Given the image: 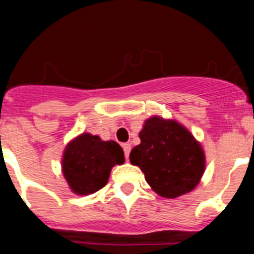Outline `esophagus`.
<instances>
[{
    "mask_svg": "<svg viewBox=\"0 0 254 254\" xmlns=\"http://www.w3.org/2000/svg\"><path fill=\"white\" fill-rule=\"evenodd\" d=\"M122 147H123V151H125V156H126V159H128L129 152H131V143H128V142L123 143Z\"/></svg>",
    "mask_w": 254,
    "mask_h": 254,
    "instance_id": "34e87169",
    "label": "esophagus"
}]
</instances>
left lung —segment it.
Here are the masks:
<instances>
[{
  "instance_id": "left-lung-1",
  "label": "left lung",
  "mask_w": 254,
  "mask_h": 254,
  "mask_svg": "<svg viewBox=\"0 0 254 254\" xmlns=\"http://www.w3.org/2000/svg\"><path fill=\"white\" fill-rule=\"evenodd\" d=\"M141 143L129 154L152 190L165 198H177L193 190L205 173L201 143L176 120L147 118L140 131Z\"/></svg>"
}]
</instances>
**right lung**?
Masks as SVG:
<instances>
[{"instance_id": "right-lung-1", "label": "right lung", "mask_w": 254, "mask_h": 254, "mask_svg": "<svg viewBox=\"0 0 254 254\" xmlns=\"http://www.w3.org/2000/svg\"><path fill=\"white\" fill-rule=\"evenodd\" d=\"M125 163L122 147L116 141L81 133L67 143L62 156V173L73 193L91 194L108 183L114 165Z\"/></svg>"}]
</instances>
